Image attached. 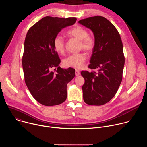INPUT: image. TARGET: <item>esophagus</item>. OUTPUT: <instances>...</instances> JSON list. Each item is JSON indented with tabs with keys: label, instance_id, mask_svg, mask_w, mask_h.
Returning <instances> with one entry per match:
<instances>
[{
	"label": "esophagus",
	"instance_id": "obj_1",
	"mask_svg": "<svg viewBox=\"0 0 147 147\" xmlns=\"http://www.w3.org/2000/svg\"><path fill=\"white\" fill-rule=\"evenodd\" d=\"M80 73L79 70H76V71H75V74H76V76H78L80 75Z\"/></svg>",
	"mask_w": 147,
	"mask_h": 147
}]
</instances>
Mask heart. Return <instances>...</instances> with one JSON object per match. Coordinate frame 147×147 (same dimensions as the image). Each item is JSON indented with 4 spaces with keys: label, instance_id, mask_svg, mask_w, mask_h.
Here are the masks:
<instances>
[{
    "label": "heart",
    "instance_id": "obj_1",
    "mask_svg": "<svg viewBox=\"0 0 147 147\" xmlns=\"http://www.w3.org/2000/svg\"><path fill=\"white\" fill-rule=\"evenodd\" d=\"M67 35L80 40V47L87 52H92L95 45L93 38L88 36V31L81 26H76L67 32ZM53 47L59 53H63L65 51V40L63 36L57 35L53 40ZM86 60V55L82 53L73 54L66 57L63 63L66 67L81 69Z\"/></svg>",
    "mask_w": 147,
    "mask_h": 147
}]
</instances>
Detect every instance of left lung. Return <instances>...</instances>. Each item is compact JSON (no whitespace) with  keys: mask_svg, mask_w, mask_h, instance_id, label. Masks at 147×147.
Here are the masks:
<instances>
[{"mask_svg":"<svg viewBox=\"0 0 147 147\" xmlns=\"http://www.w3.org/2000/svg\"><path fill=\"white\" fill-rule=\"evenodd\" d=\"M78 23L92 31L95 42L88 66L95 71L81 73L85 80L83 99L90 105H102L114 97L122 80L124 56L121 39L116 27L103 17H90Z\"/></svg>","mask_w":147,"mask_h":147,"instance_id":"8db88e82","label":"left lung"}]
</instances>
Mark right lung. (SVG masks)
<instances>
[{"instance_id":"obj_1","label":"right lung","mask_w":147,"mask_h":147,"mask_svg":"<svg viewBox=\"0 0 147 147\" xmlns=\"http://www.w3.org/2000/svg\"><path fill=\"white\" fill-rule=\"evenodd\" d=\"M76 20L47 16L27 32L22 60L24 80L34 98L45 106L57 105L67 98V85L74 77L75 70L59 66L60 59L53 40L61 29Z\"/></svg>"}]
</instances>
